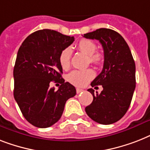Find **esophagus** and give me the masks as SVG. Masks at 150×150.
Masks as SVG:
<instances>
[{
	"label": "esophagus",
	"mask_w": 150,
	"mask_h": 150,
	"mask_svg": "<svg viewBox=\"0 0 150 150\" xmlns=\"http://www.w3.org/2000/svg\"><path fill=\"white\" fill-rule=\"evenodd\" d=\"M84 92L83 89H81V88H76V92H77V94L79 93H81V92Z\"/></svg>",
	"instance_id": "esophagus-1"
}]
</instances>
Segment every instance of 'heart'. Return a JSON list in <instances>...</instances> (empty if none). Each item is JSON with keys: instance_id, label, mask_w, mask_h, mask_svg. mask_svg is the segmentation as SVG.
<instances>
[{"instance_id": "b5f03b06", "label": "heart", "mask_w": 150, "mask_h": 150, "mask_svg": "<svg viewBox=\"0 0 150 150\" xmlns=\"http://www.w3.org/2000/svg\"><path fill=\"white\" fill-rule=\"evenodd\" d=\"M77 48L81 52L88 56V62L91 64L100 65L103 63V55L99 52H96L97 46L94 41L88 39H81L77 44ZM58 61L61 67L66 70L70 66L71 51L69 47L63 49L58 56ZM94 71L92 69L73 70L67 75V80L74 86H84L93 79Z\"/></svg>"}]
</instances>
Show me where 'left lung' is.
I'll use <instances>...</instances> for the list:
<instances>
[{
    "instance_id": "left-lung-1",
    "label": "left lung",
    "mask_w": 150,
    "mask_h": 150,
    "mask_svg": "<svg viewBox=\"0 0 150 150\" xmlns=\"http://www.w3.org/2000/svg\"><path fill=\"white\" fill-rule=\"evenodd\" d=\"M84 38L99 41L104 51L103 71L91 83L92 87L103 86V90L98 94L88 89L93 101L86 112L98 123L112 124L123 117L132 101L136 88L134 59L123 38L112 29H97Z\"/></svg>"
}]
</instances>
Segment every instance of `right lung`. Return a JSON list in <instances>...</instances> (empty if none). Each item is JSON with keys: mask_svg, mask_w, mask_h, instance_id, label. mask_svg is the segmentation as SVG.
<instances>
[{"mask_svg": "<svg viewBox=\"0 0 150 150\" xmlns=\"http://www.w3.org/2000/svg\"><path fill=\"white\" fill-rule=\"evenodd\" d=\"M74 37L50 29L35 31L23 41L14 68V97L24 117L38 128H47L60 119L75 88L62 78L58 56L71 45ZM59 81L57 91L50 82Z\"/></svg>", "mask_w": 150, "mask_h": 150, "instance_id": "right-lung-1", "label": "right lung"}]
</instances>
